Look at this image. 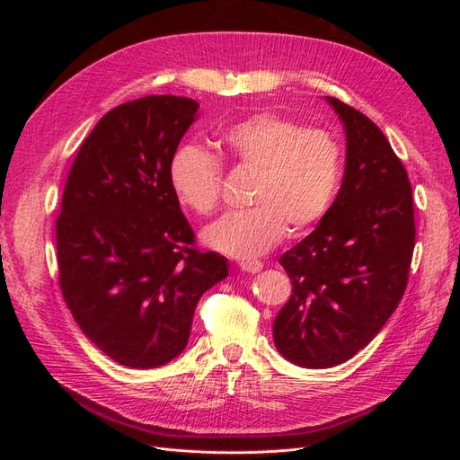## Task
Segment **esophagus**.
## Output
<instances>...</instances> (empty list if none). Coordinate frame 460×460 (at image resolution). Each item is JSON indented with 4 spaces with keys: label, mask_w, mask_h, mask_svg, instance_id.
I'll return each instance as SVG.
<instances>
[{
    "label": "esophagus",
    "mask_w": 460,
    "mask_h": 460,
    "mask_svg": "<svg viewBox=\"0 0 460 460\" xmlns=\"http://www.w3.org/2000/svg\"><path fill=\"white\" fill-rule=\"evenodd\" d=\"M240 269L243 270V272H252V274H255V272H259L261 269H262V262L261 261H242L240 262Z\"/></svg>",
    "instance_id": "34e87169"
}]
</instances>
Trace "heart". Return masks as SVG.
Segmentation results:
<instances>
[{
  "mask_svg": "<svg viewBox=\"0 0 460 460\" xmlns=\"http://www.w3.org/2000/svg\"><path fill=\"white\" fill-rule=\"evenodd\" d=\"M220 153L234 169L253 176L247 208L207 226V247L235 259L267 253L286 226L299 235L323 220L343 180V147L324 128L276 113H255L230 124L218 136ZM169 184L180 205L207 217L222 193V164L199 146H182L169 164Z\"/></svg>",
  "mask_w": 460,
  "mask_h": 460,
  "instance_id": "b5f03b06",
  "label": "heart"
}]
</instances>
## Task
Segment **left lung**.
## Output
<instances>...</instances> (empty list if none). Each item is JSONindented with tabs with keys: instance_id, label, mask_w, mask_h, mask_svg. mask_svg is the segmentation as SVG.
<instances>
[{
	"instance_id": "1",
	"label": "left lung",
	"mask_w": 460,
	"mask_h": 460,
	"mask_svg": "<svg viewBox=\"0 0 460 460\" xmlns=\"http://www.w3.org/2000/svg\"><path fill=\"white\" fill-rule=\"evenodd\" d=\"M347 136L345 174L320 225L280 257L291 296L274 343L305 368H330L367 347L407 289L414 252L409 174L376 124L328 97Z\"/></svg>"
}]
</instances>
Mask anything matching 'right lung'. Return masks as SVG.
Returning <instances> with one entry per match:
<instances>
[{"label":"right lung","instance_id":"add662e5","mask_svg":"<svg viewBox=\"0 0 460 460\" xmlns=\"http://www.w3.org/2000/svg\"><path fill=\"white\" fill-rule=\"evenodd\" d=\"M199 103L147 95L95 124L68 172L55 220L59 288L80 330L130 368L184 351L193 313L228 276L196 245L169 184V164Z\"/></svg>","mask_w":460,"mask_h":460}]
</instances>
